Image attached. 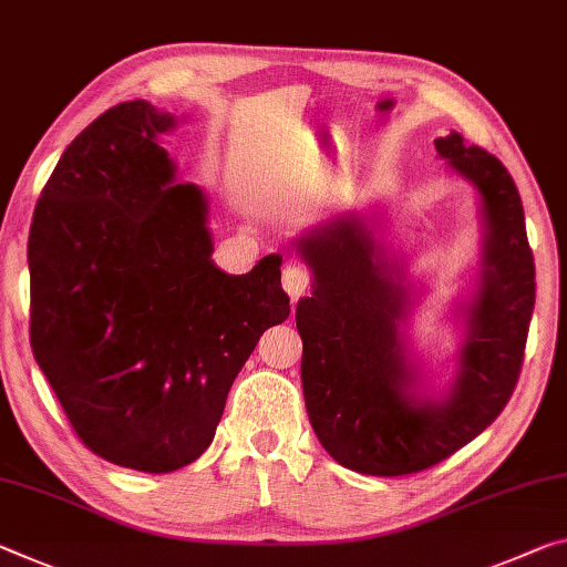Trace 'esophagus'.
<instances>
[{
    "mask_svg": "<svg viewBox=\"0 0 567 567\" xmlns=\"http://www.w3.org/2000/svg\"><path fill=\"white\" fill-rule=\"evenodd\" d=\"M282 287H285V292L290 295V300L298 302V298H302V295L310 290V272L302 265H295V262L285 265Z\"/></svg>",
    "mask_w": 567,
    "mask_h": 567,
    "instance_id": "esophagus-1",
    "label": "esophagus"
}]
</instances>
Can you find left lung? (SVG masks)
I'll use <instances>...</instances> for the list:
<instances>
[{"instance_id":"8db88e82","label":"left lung","mask_w":567,"mask_h":567,"mask_svg":"<svg viewBox=\"0 0 567 567\" xmlns=\"http://www.w3.org/2000/svg\"><path fill=\"white\" fill-rule=\"evenodd\" d=\"M439 156L482 204V275L464 312L460 368L442 399L421 393L401 326L411 285L373 227L340 214L295 241L312 272V298L295 322L302 338V393L312 431L338 464L373 477L429 470L480 436L515 391L535 308V262L517 186L487 151L460 133Z\"/></svg>"}]
</instances>
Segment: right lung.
I'll use <instances>...</instances> for the list:
<instances>
[{
	"instance_id": "right-lung-1",
	"label": "right lung",
	"mask_w": 567,
	"mask_h": 567,
	"mask_svg": "<svg viewBox=\"0 0 567 567\" xmlns=\"http://www.w3.org/2000/svg\"><path fill=\"white\" fill-rule=\"evenodd\" d=\"M171 113L128 101L70 143L34 206L30 343L90 452L164 474L206 452L267 328L287 320L280 255L212 262L209 204L174 182Z\"/></svg>"
}]
</instances>
